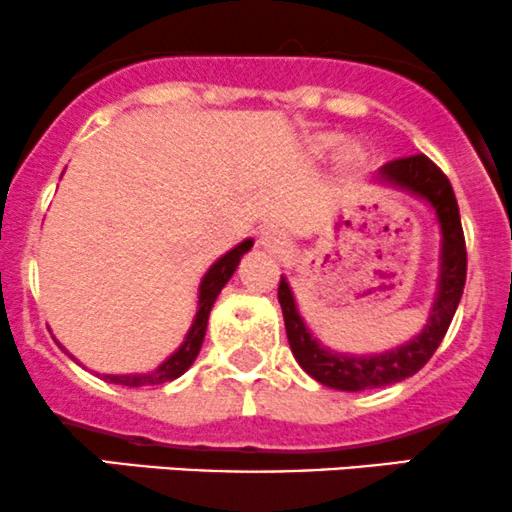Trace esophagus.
<instances>
[{
	"label": "esophagus",
	"mask_w": 512,
	"mask_h": 512,
	"mask_svg": "<svg viewBox=\"0 0 512 512\" xmlns=\"http://www.w3.org/2000/svg\"><path fill=\"white\" fill-rule=\"evenodd\" d=\"M260 245L270 252H287L292 247V240H289L287 233L277 228H267L265 233L260 235Z\"/></svg>",
	"instance_id": "obj_1"
}]
</instances>
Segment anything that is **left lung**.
I'll use <instances>...</instances> for the list:
<instances>
[{"instance_id":"1","label":"left lung","mask_w":512,"mask_h":512,"mask_svg":"<svg viewBox=\"0 0 512 512\" xmlns=\"http://www.w3.org/2000/svg\"><path fill=\"white\" fill-rule=\"evenodd\" d=\"M378 181L422 198L437 215L441 233L437 297L429 309L427 324L417 336L385 353L353 355L331 351L319 338H314V333L301 319L297 299H294L287 277L279 279L277 297L282 304L284 328H287L289 348H292L294 358L316 383L343 392L395 385L422 370L424 363L439 348L441 338L446 336V328L454 319L466 284V242L464 230H461L459 203H456L454 188L441 174L439 166L424 154H414V157L395 159L385 164L378 171Z\"/></svg>"}]
</instances>
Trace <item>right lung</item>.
<instances>
[{
    "label": "right lung",
    "instance_id": "add662e5",
    "mask_svg": "<svg viewBox=\"0 0 512 512\" xmlns=\"http://www.w3.org/2000/svg\"><path fill=\"white\" fill-rule=\"evenodd\" d=\"M250 247H252V238L242 240L240 245L233 247V250L225 252L223 257H218V260H215L211 265V270L203 274L201 284H198V309H196V316H193V324H191V328H188L184 343H181V346L176 348V351L171 353L169 358L164 360V363H159L157 368L149 370V373H129V375H100L98 373L100 378L107 380V383L127 385V387L164 385V383H171V380L181 378V375H184L186 370L193 365V360H196L198 351H201L203 338H206L208 316H211V309H213L215 299H218L220 289L228 284V279L233 277L235 270H238L240 257L245 255ZM63 351H66V348H63ZM68 355H71V353H68ZM71 358H73V355H71Z\"/></svg>",
    "mask_w": 512,
    "mask_h": 512
}]
</instances>
